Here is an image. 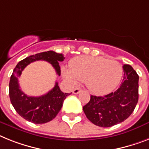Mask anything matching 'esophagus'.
I'll list each match as a JSON object with an SVG mask.
<instances>
[{"mask_svg": "<svg viewBox=\"0 0 149 149\" xmlns=\"http://www.w3.org/2000/svg\"><path fill=\"white\" fill-rule=\"evenodd\" d=\"M80 92H81V89H80V88H76L73 90V94H79Z\"/></svg>", "mask_w": 149, "mask_h": 149, "instance_id": "1", "label": "esophagus"}]
</instances>
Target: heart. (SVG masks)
<instances>
[{
    "label": "heart",
    "instance_id": "heart-1",
    "mask_svg": "<svg viewBox=\"0 0 149 149\" xmlns=\"http://www.w3.org/2000/svg\"><path fill=\"white\" fill-rule=\"evenodd\" d=\"M64 77L72 84L77 80L85 81L87 88L96 94L110 93L117 87L123 75L120 64L103 57L78 56L69 63V69L63 68Z\"/></svg>",
    "mask_w": 149,
    "mask_h": 149
}]
</instances>
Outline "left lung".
<instances>
[{"label":"left lung","mask_w":149,"mask_h":149,"mask_svg":"<svg viewBox=\"0 0 149 149\" xmlns=\"http://www.w3.org/2000/svg\"><path fill=\"white\" fill-rule=\"evenodd\" d=\"M123 80L116 91L104 97L91 96L83 107L86 116L100 127L120 123L132 113L139 100V75L130 65L123 66Z\"/></svg>","instance_id":"8db88e82"}]
</instances>
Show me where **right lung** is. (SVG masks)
<instances>
[{"label": "right lung", "mask_w": 149, "mask_h": 149, "mask_svg": "<svg viewBox=\"0 0 149 149\" xmlns=\"http://www.w3.org/2000/svg\"><path fill=\"white\" fill-rule=\"evenodd\" d=\"M62 54L53 51H48L30 55L17 64L13 69L9 83V95L10 102L17 113L23 119L35 124L45 123L57 116L61 110L66 97L70 95L61 91L58 82L47 94L40 97H29L19 89L18 77L21 75L23 70L31 62L36 61H46L55 68L56 74L60 75L59 61H64Z\"/></svg>", "instance_id": "right-lung-1"}]
</instances>
